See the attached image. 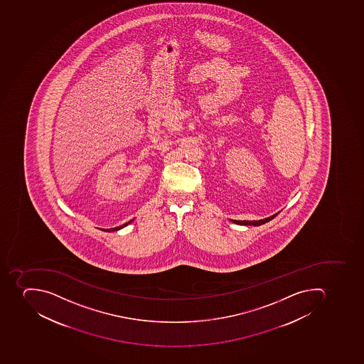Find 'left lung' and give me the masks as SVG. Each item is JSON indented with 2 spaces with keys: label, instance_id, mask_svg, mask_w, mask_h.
I'll return each mask as SVG.
<instances>
[{
  "label": "left lung",
  "instance_id": "obj_1",
  "mask_svg": "<svg viewBox=\"0 0 364 364\" xmlns=\"http://www.w3.org/2000/svg\"><path fill=\"white\" fill-rule=\"evenodd\" d=\"M275 215H272V216H269V218H263V220H231L232 223L237 224V225H254V226H259L262 224H265L267 222H269V220H273L275 218Z\"/></svg>",
  "mask_w": 364,
  "mask_h": 364
}]
</instances>
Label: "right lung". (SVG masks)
<instances>
[{"instance_id": "1", "label": "right lung", "mask_w": 364, "mask_h": 364, "mask_svg": "<svg viewBox=\"0 0 364 364\" xmlns=\"http://www.w3.org/2000/svg\"><path fill=\"white\" fill-rule=\"evenodd\" d=\"M133 220H129V222H127V223L123 224V225L117 226V228H112V229H106L103 230V231L107 232H114V231H118V230L123 229V228H125V226L127 225V224L132 223Z\"/></svg>"}]
</instances>
